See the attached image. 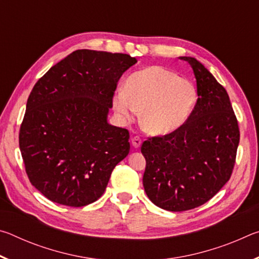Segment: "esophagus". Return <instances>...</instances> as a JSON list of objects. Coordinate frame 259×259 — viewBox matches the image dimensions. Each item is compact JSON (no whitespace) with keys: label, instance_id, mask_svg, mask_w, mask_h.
I'll list each match as a JSON object with an SVG mask.
<instances>
[{"label":"esophagus","instance_id":"34e87169","mask_svg":"<svg viewBox=\"0 0 259 259\" xmlns=\"http://www.w3.org/2000/svg\"><path fill=\"white\" fill-rule=\"evenodd\" d=\"M142 143H143V140H142V138L138 137V136H135V137L131 139V144H133V146L136 148H138L140 145H142Z\"/></svg>","mask_w":259,"mask_h":259}]
</instances>
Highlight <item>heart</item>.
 <instances>
[{
    "instance_id": "1",
    "label": "heart",
    "mask_w": 259,
    "mask_h": 259,
    "mask_svg": "<svg viewBox=\"0 0 259 259\" xmlns=\"http://www.w3.org/2000/svg\"><path fill=\"white\" fill-rule=\"evenodd\" d=\"M198 99L196 87L188 78L162 66H151L134 73L124 89L113 98L121 117L133 120L142 112V124L152 135H166L185 123Z\"/></svg>"
}]
</instances>
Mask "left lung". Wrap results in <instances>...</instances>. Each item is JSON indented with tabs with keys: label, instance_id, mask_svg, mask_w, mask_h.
Here are the masks:
<instances>
[{
	"label": "left lung",
	"instance_id": "obj_1",
	"mask_svg": "<svg viewBox=\"0 0 259 259\" xmlns=\"http://www.w3.org/2000/svg\"><path fill=\"white\" fill-rule=\"evenodd\" d=\"M187 61L196 78L198 100L181 128L143 143V177L153 203L185 211L205 202L230 181L240 142L236 116L224 87L200 61Z\"/></svg>",
	"mask_w": 259,
	"mask_h": 259
}]
</instances>
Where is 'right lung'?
<instances>
[{
  "label": "right lung",
  "mask_w": 259,
  "mask_h": 259,
  "mask_svg": "<svg viewBox=\"0 0 259 259\" xmlns=\"http://www.w3.org/2000/svg\"><path fill=\"white\" fill-rule=\"evenodd\" d=\"M136 63L125 54L76 50L35 83L19 147L29 182L52 202L97 201L129 154V131L107 123V114L117 82Z\"/></svg>",
  "instance_id": "1"
}]
</instances>
